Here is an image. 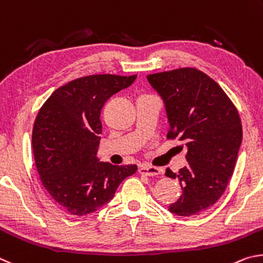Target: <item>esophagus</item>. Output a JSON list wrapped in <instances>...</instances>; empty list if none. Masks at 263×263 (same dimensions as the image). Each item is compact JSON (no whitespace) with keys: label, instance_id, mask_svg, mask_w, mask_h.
Masks as SVG:
<instances>
[{"label":"esophagus","instance_id":"obj_1","mask_svg":"<svg viewBox=\"0 0 263 263\" xmlns=\"http://www.w3.org/2000/svg\"><path fill=\"white\" fill-rule=\"evenodd\" d=\"M139 172L142 174V176H148V177H155L160 174V170L157 167L150 166V165H142V166L139 168Z\"/></svg>","mask_w":263,"mask_h":263}]
</instances>
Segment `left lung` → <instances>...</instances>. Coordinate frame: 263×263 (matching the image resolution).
<instances>
[{"instance_id": "left-lung-1", "label": "left lung", "mask_w": 263, "mask_h": 263, "mask_svg": "<svg viewBox=\"0 0 263 263\" xmlns=\"http://www.w3.org/2000/svg\"><path fill=\"white\" fill-rule=\"evenodd\" d=\"M148 81L165 104L167 139L178 137L187 150V166L165 172L182 190L168 210L199 215L219 200L233 174L242 140L240 117L222 87L195 68L151 73Z\"/></svg>"}]
</instances>
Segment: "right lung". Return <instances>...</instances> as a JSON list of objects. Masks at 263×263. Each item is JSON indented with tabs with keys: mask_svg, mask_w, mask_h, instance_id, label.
Masks as SVG:
<instances>
[{
	"mask_svg": "<svg viewBox=\"0 0 263 263\" xmlns=\"http://www.w3.org/2000/svg\"><path fill=\"white\" fill-rule=\"evenodd\" d=\"M136 75H91L60 86L36 115L32 146L45 190L69 214L95 213L113 199L136 165L117 166L97 158L100 112L110 97L130 86Z\"/></svg>",
	"mask_w": 263,
	"mask_h": 263,
	"instance_id": "add662e5",
	"label": "right lung"
}]
</instances>
